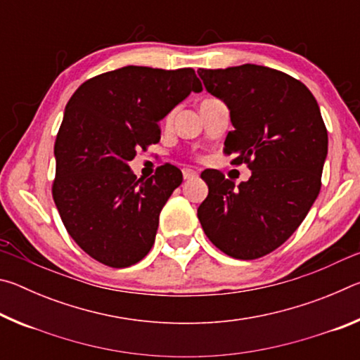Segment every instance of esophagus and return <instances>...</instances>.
<instances>
[{
    "label": "esophagus",
    "mask_w": 360,
    "mask_h": 360,
    "mask_svg": "<svg viewBox=\"0 0 360 360\" xmlns=\"http://www.w3.org/2000/svg\"><path fill=\"white\" fill-rule=\"evenodd\" d=\"M182 174H184V179H192V178H197V176H198V173L195 172V169H191V168L182 169Z\"/></svg>",
    "instance_id": "1"
}]
</instances>
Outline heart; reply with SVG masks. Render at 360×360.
<instances>
[{
    "mask_svg": "<svg viewBox=\"0 0 360 360\" xmlns=\"http://www.w3.org/2000/svg\"><path fill=\"white\" fill-rule=\"evenodd\" d=\"M210 100H212V98H208V100H205V101H210ZM205 101H203V103H205ZM168 119H169V117H168Z\"/></svg>",
    "mask_w": 360,
    "mask_h": 360,
    "instance_id": "b5f03b06",
    "label": "heart"
}]
</instances>
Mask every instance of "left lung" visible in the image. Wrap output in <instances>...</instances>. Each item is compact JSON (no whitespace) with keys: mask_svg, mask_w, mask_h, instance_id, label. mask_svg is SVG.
Instances as JSON below:
<instances>
[{"mask_svg":"<svg viewBox=\"0 0 360 360\" xmlns=\"http://www.w3.org/2000/svg\"><path fill=\"white\" fill-rule=\"evenodd\" d=\"M206 90L230 109L224 152L246 163L249 181L205 169L208 197L198 206L206 236L230 257L252 260L279 248L307 217L321 191L327 129L308 87L259 65L198 70Z\"/></svg>","mask_w":360,"mask_h":360,"instance_id":"1","label":"left lung"}]
</instances>
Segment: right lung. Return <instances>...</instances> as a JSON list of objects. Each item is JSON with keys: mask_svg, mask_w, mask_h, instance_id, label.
Masks as SVG:
<instances>
[{"mask_svg": "<svg viewBox=\"0 0 360 360\" xmlns=\"http://www.w3.org/2000/svg\"><path fill=\"white\" fill-rule=\"evenodd\" d=\"M191 92H202L192 68L124 66L85 81L66 105L52 197L71 238L100 264L135 265L154 245L182 173L165 163L138 179L129 162L158 143L160 120Z\"/></svg>", "mask_w": 360, "mask_h": 360, "instance_id": "add662e5", "label": "right lung"}]
</instances>
